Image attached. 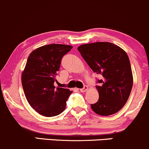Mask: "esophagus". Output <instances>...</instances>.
<instances>
[{
    "instance_id": "34e87169",
    "label": "esophagus",
    "mask_w": 149,
    "mask_h": 149,
    "mask_svg": "<svg viewBox=\"0 0 149 149\" xmlns=\"http://www.w3.org/2000/svg\"><path fill=\"white\" fill-rule=\"evenodd\" d=\"M88 88L87 86H84V87L80 89V91H81V92H82V93H84V92H86V91H87Z\"/></svg>"
}]
</instances>
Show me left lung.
Segmentation results:
<instances>
[{"label":"left lung","instance_id":"obj_1","mask_svg":"<svg viewBox=\"0 0 149 149\" xmlns=\"http://www.w3.org/2000/svg\"><path fill=\"white\" fill-rule=\"evenodd\" d=\"M93 72L100 75L96 86L97 102L91 104L96 114L108 116L120 111L127 102L133 86L129 57L118 46L110 42H95L78 47Z\"/></svg>","mask_w":149,"mask_h":149}]
</instances>
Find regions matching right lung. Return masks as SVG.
<instances>
[{
    "mask_svg": "<svg viewBox=\"0 0 149 149\" xmlns=\"http://www.w3.org/2000/svg\"><path fill=\"white\" fill-rule=\"evenodd\" d=\"M69 45L42 46L29 54L22 73V85L27 102L38 113L54 117L66 109L71 91L56 88L54 83L63 56L71 51Z\"/></svg>",
    "mask_w": 149,
    "mask_h": 149,
    "instance_id": "right-lung-1",
    "label": "right lung"
}]
</instances>
